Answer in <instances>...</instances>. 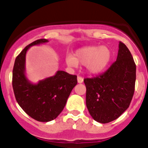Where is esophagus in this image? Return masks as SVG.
<instances>
[{"label": "esophagus", "instance_id": "obj_1", "mask_svg": "<svg viewBox=\"0 0 148 148\" xmlns=\"http://www.w3.org/2000/svg\"><path fill=\"white\" fill-rule=\"evenodd\" d=\"M77 82H78V83H82L83 82V78L80 76H78L77 77Z\"/></svg>", "mask_w": 148, "mask_h": 148}]
</instances>
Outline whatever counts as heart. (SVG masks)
<instances>
[{
    "label": "heart",
    "mask_w": 148,
    "mask_h": 148,
    "mask_svg": "<svg viewBox=\"0 0 148 148\" xmlns=\"http://www.w3.org/2000/svg\"><path fill=\"white\" fill-rule=\"evenodd\" d=\"M112 53L106 46H90L77 49L74 56L66 57L68 66L76 67L77 64L86 65L87 71L90 74H97L106 69L111 60Z\"/></svg>",
    "instance_id": "heart-1"
}]
</instances>
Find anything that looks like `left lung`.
<instances>
[{
	"instance_id": "obj_1",
	"label": "left lung",
	"mask_w": 148,
	"mask_h": 148,
	"mask_svg": "<svg viewBox=\"0 0 148 148\" xmlns=\"http://www.w3.org/2000/svg\"><path fill=\"white\" fill-rule=\"evenodd\" d=\"M136 64L130 51L119 42L116 60L107 71L86 78V106L95 121L108 123L127 109L134 94Z\"/></svg>"
}]
</instances>
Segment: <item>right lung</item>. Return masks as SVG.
Returning a JSON list of instances; mask_svg holds the SVG:
<instances>
[{
    "mask_svg": "<svg viewBox=\"0 0 148 148\" xmlns=\"http://www.w3.org/2000/svg\"><path fill=\"white\" fill-rule=\"evenodd\" d=\"M49 42L40 39L28 45L16 58L12 71V87L18 105L32 118L47 122L56 119L66 106L77 84V76L63 71L32 83L26 77V54L32 46Z\"/></svg>",
    "mask_w": 148,
    "mask_h": 148,
    "instance_id": "obj_1",
    "label": "right lung"
}]
</instances>
